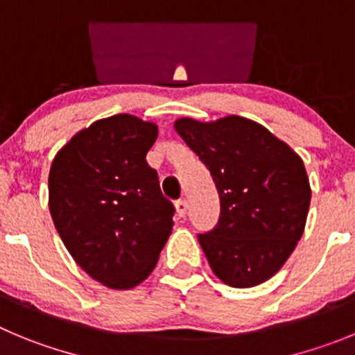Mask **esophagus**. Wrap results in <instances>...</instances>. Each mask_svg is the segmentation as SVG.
I'll return each mask as SVG.
<instances>
[{"label":"esophagus","mask_w":355,"mask_h":355,"mask_svg":"<svg viewBox=\"0 0 355 355\" xmlns=\"http://www.w3.org/2000/svg\"><path fill=\"white\" fill-rule=\"evenodd\" d=\"M175 208H177L178 218H184L185 214H187V201H185V200H178L177 203H175Z\"/></svg>","instance_id":"esophagus-1"}]
</instances>
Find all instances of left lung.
Listing matches in <instances>:
<instances>
[{
  "instance_id": "obj_1",
  "label": "left lung",
  "mask_w": 355,
  "mask_h": 355,
  "mask_svg": "<svg viewBox=\"0 0 355 355\" xmlns=\"http://www.w3.org/2000/svg\"><path fill=\"white\" fill-rule=\"evenodd\" d=\"M175 129L208 168L220 200L217 226L198 234L211 271L240 289L266 282L303 236L312 198L303 161L264 125L238 115L178 119Z\"/></svg>"
}]
</instances>
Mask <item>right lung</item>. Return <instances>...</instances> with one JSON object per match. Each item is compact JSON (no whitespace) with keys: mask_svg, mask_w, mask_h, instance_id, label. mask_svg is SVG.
Segmentation results:
<instances>
[{"mask_svg":"<svg viewBox=\"0 0 355 355\" xmlns=\"http://www.w3.org/2000/svg\"><path fill=\"white\" fill-rule=\"evenodd\" d=\"M157 125L119 114L77 132L52 161L49 208L75 263L110 289L152 273L173 226L147 152Z\"/></svg>","mask_w":355,"mask_h":355,"instance_id":"1","label":"right lung"}]
</instances>
